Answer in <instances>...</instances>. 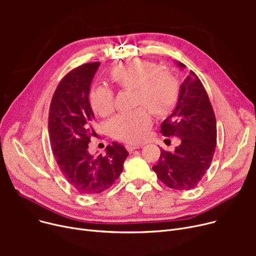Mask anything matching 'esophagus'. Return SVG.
<instances>
[{
  "label": "esophagus",
  "instance_id": "1",
  "mask_svg": "<svg viewBox=\"0 0 256 256\" xmlns=\"http://www.w3.org/2000/svg\"><path fill=\"white\" fill-rule=\"evenodd\" d=\"M141 145H126V150L128 152H134L135 150H139V148H141Z\"/></svg>",
  "mask_w": 256,
  "mask_h": 256
}]
</instances>
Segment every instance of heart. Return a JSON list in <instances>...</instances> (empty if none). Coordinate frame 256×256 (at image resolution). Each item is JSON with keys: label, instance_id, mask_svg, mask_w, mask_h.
<instances>
[{"label": "heart", "instance_id": "b5f03b06", "mask_svg": "<svg viewBox=\"0 0 256 256\" xmlns=\"http://www.w3.org/2000/svg\"><path fill=\"white\" fill-rule=\"evenodd\" d=\"M113 83L135 92V104L143 106L158 117L169 115L178 102L180 85L178 78L152 61L132 59L116 65L109 72ZM92 111L106 117L114 111V93L106 86L93 87L88 96ZM144 108L115 116L109 124L111 135L121 141L140 143L148 135L152 117Z\"/></svg>", "mask_w": 256, "mask_h": 256}]
</instances>
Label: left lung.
<instances>
[{
    "label": "left lung",
    "instance_id": "obj_1",
    "mask_svg": "<svg viewBox=\"0 0 256 256\" xmlns=\"http://www.w3.org/2000/svg\"><path fill=\"white\" fill-rule=\"evenodd\" d=\"M160 134L178 137L180 144L173 152L160 150L158 163L152 167L158 178L173 190L194 189L210 168L217 144L216 117L194 72L182 83L178 106L160 124Z\"/></svg>",
    "mask_w": 256,
    "mask_h": 256
}]
</instances>
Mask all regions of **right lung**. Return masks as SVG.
I'll return each instance as SVG.
<instances>
[{"label": "right lung", "mask_w": 256, "mask_h": 256, "mask_svg": "<svg viewBox=\"0 0 256 256\" xmlns=\"http://www.w3.org/2000/svg\"><path fill=\"white\" fill-rule=\"evenodd\" d=\"M100 62L80 65L67 74L54 93L48 113L52 152L63 176L80 194H100L115 182L128 152L113 142L104 156L88 152L94 117L88 96Z\"/></svg>", "instance_id": "obj_1"}]
</instances>
